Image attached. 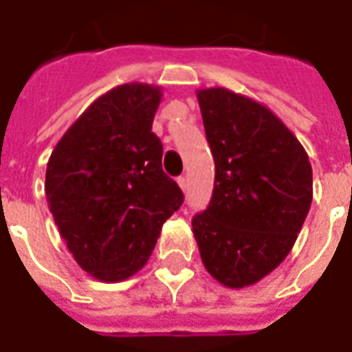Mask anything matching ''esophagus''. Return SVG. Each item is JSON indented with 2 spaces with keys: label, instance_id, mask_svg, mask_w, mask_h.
Returning <instances> with one entry per match:
<instances>
[{
  "label": "esophagus",
  "instance_id": "1",
  "mask_svg": "<svg viewBox=\"0 0 352 352\" xmlns=\"http://www.w3.org/2000/svg\"><path fill=\"white\" fill-rule=\"evenodd\" d=\"M177 182H179V186H181L182 192H186L188 190V179L184 175H181L179 179H177Z\"/></svg>",
  "mask_w": 352,
  "mask_h": 352
}]
</instances>
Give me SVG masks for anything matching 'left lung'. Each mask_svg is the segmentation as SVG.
Segmentation results:
<instances>
[{
  "instance_id": "1",
  "label": "left lung",
  "mask_w": 352,
  "mask_h": 352,
  "mask_svg": "<svg viewBox=\"0 0 352 352\" xmlns=\"http://www.w3.org/2000/svg\"><path fill=\"white\" fill-rule=\"evenodd\" d=\"M216 164L210 205L192 219L206 272L227 288L253 286L294 248L312 205L301 142L265 104L229 88L197 90Z\"/></svg>"
}]
</instances>
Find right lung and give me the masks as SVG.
<instances>
[{"label": "right lung", "mask_w": 352, "mask_h": 352, "mask_svg": "<svg viewBox=\"0 0 352 352\" xmlns=\"http://www.w3.org/2000/svg\"><path fill=\"white\" fill-rule=\"evenodd\" d=\"M162 88L125 82L99 96L58 140L45 170V197L75 262L103 283L147 264L182 192L162 171L153 120Z\"/></svg>", "instance_id": "right-lung-1"}]
</instances>
